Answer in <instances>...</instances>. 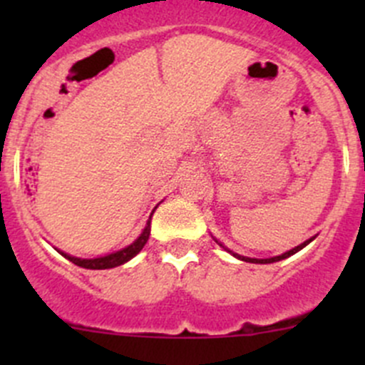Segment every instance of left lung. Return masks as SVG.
<instances>
[{"mask_svg": "<svg viewBox=\"0 0 365 365\" xmlns=\"http://www.w3.org/2000/svg\"><path fill=\"white\" fill-rule=\"evenodd\" d=\"M314 240V237L311 238V240H307V242H304V244H300L298 245V247H295V249H292V251H288V252H284V254H281V256H275V257H268V259H254V257H245V256H238V254H235L233 252V256L235 257H238V259H242V261H247V263H275V261H281V259H286V257H289V256H293V254L295 252H298L300 251V249H304L305 245L309 244V242H312ZM231 252V251H230Z\"/></svg>", "mask_w": 365, "mask_h": 365, "instance_id": "8db88e82", "label": "left lung"}]
</instances>
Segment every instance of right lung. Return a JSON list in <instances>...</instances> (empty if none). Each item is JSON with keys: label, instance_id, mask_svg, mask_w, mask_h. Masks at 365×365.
I'll return each instance as SVG.
<instances>
[{"label": "right lung", "instance_id": "right-lung-1", "mask_svg": "<svg viewBox=\"0 0 365 365\" xmlns=\"http://www.w3.org/2000/svg\"><path fill=\"white\" fill-rule=\"evenodd\" d=\"M150 220H152V217H150ZM150 220H148V224H146L145 230H143V233L139 235L138 240H135L134 244L128 245V247L121 249V251H118V252L108 254V256H104V257H95V259H81V257L68 256V254H63V252L61 254H63L68 261H72L73 264L88 268V270H106V268L120 267V264L127 263L128 259H132L135 254L145 247V244L148 242V237H150Z\"/></svg>", "mask_w": 365, "mask_h": 365}]
</instances>
